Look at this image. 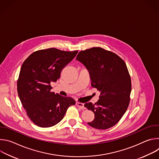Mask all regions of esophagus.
<instances>
[{"label": "esophagus", "mask_w": 159, "mask_h": 159, "mask_svg": "<svg viewBox=\"0 0 159 159\" xmlns=\"http://www.w3.org/2000/svg\"><path fill=\"white\" fill-rule=\"evenodd\" d=\"M76 106L81 109H85V106H84V104L82 102H76Z\"/></svg>", "instance_id": "esophagus-1"}]
</instances>
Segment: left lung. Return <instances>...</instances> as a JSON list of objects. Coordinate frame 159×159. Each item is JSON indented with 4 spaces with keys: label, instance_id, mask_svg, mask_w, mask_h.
Returning <instances> with one entry per match:
<instances>
[{
    "label": "left lung",
    "instance_id": "obj_1",
    "mask_svg": "<svg viewBox=\"0 0 159 159\" xmlns=\"http://www.w3.org/2000/svg\"><path fill=\"white\" fill-rule=\"evenodd\" d=\"M76 60L85 66L92 87L101 93L97 102L84 104L95 115L88 125L99 129L115 126L124 115L130 101L131 82L125 62L116 53L100 47L80 52Z\"/></svg>",
    "mask_w": 159,
    "mask_h": 159
}]
</instances>
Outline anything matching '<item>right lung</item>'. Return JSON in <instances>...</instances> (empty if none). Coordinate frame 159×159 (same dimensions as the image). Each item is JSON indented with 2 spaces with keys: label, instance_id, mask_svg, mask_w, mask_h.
Returning a JSON list of instances; mask_svg holds the SVG:
<instances>
[{
  "label": "right lung",
  "instance_id": "right-lung-1",
  "mask_svg": "<svg viewBox=\"0 0 159 159\" xmlns=\"http://www.w3.org/2000/svg\"><path fill=\"white\" fill-rule=\"evenodd\" d=\"M77 53L55 48L41 50L31 53L22 63L17 93L28 116L36 125L47 128L57 125L67 109L75 104L73 98L52 92L50 83L57 82L62 69Z\"/></svg>",
  "mask_w": 159,
  "mask_h": 159
}]
</instances>
